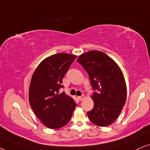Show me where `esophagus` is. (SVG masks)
Masks as SVG:
<instances>
[{
    "label": "esophagus",
    "mask_w": 150,
    "mask_h": 150,
    "mask_svg": "<svg viewBox=\"0 0 150 150\" xmlns=\"http://www.w3.org/2000/svg\"><path fill=\"white\" fill-rule=\"evenodd\" d=\"M77 98H78V100H83L84 98H85V96L83 95V96H78Z\"/></svg>",
    "instance_id": "34e87169"
}]
</instances>
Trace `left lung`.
I'll return each instance as SVG.
<instances>
[{
  "mask_svg": "<svg viewBox=\"0 0 150 150\" xmlns=\"http://www.w3.org/2000/svg\"><path fill=\"white\" fill-rule=\"evenodd\" d=\"M77 61L89 74L93 90V109L87 112L89 120L105 127L117 120L126 100V85L119 65L105 53L91 50L80 55Z\"/></svg>",
  "mask_w": 150,
  "mask_h": 150,
  "instance_id": "left-lung-1",
  "label": "left lung"
}]
</instances>
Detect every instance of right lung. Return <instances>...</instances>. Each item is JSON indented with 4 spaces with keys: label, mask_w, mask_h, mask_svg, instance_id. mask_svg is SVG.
<instances>
[{
    "label": "right lung",
    "mask_w": 150,
    "mask_h": 150,
    "mask_svg": "<svg viewBox=\"0 0 150 150\" xmlns=\"http://www.w3.org/2000/svg\"><path fill=\"white\" fill-rule=\"evenodd\" d=\"M76 55L57 53L44 59L34 71L28 99L35 115L45 126L59 129L69 122L76 106L64 92L59 93L62 79Z\"/></svg>",
    "instance_id": "obj_1"
}]
</instances>
